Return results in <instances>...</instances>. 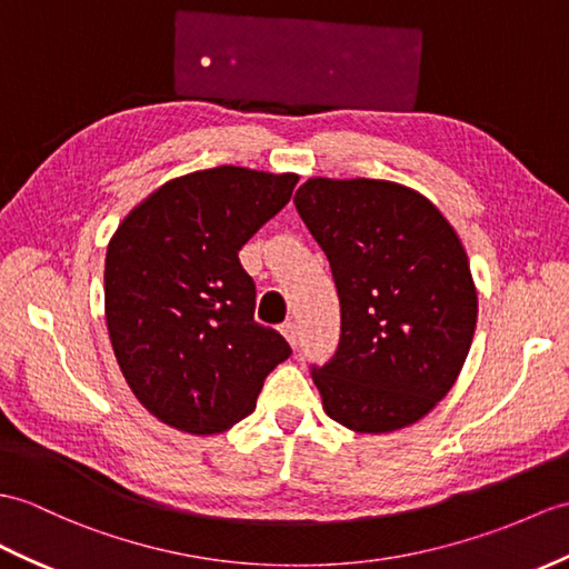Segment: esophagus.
<instances>
[{
    "instance_id": "34e87169",
    "label": "esophagus",
    "mask_w": 569,
    "mask_h": 569,
    "mask_svg": "<svg viewBox=\"0 0 569 569\" xmlns=\"http://www.w3.org/2000/svg\"><path fill=\"white\" fill-rule=\"evenodd\" d=\"M281 332H283V337L288 339V345L296 349V347H298V327H296V322H290V320L283 322V325H281Z\"/></svg>"
}]
</instances>
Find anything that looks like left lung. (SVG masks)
Wrapping results in <instances>:
<instances>
[{
	"label": "left lung",
	"mask_w": 569,
	"mask_h": 569,
	"mask_svg": "<svg viewBox=\"0 0 569 569\" xmlns=\"http://www.w3.org/2000/svg\"><path fill=\"white\" fill-rule=\"evenodd\" d=\"M293 203L327 254L341 308L335 356L310 366L325 412L363 433L415 425L453 388L478 322L456 230L392 181L310 179Z\"/></svg>",
	"instance_id": "obj_1"
}]
</instances>
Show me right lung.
Masks as SVG:
<instances>
[{
  "label": "right lung",
  "mask_w": 569,
  "mask_h": 569,
  "mask_svg": "<svg viewBox=\"0 0 569 569\" xmlns=\"http://www.w3.org/2000/svg\"><path fill=\"white\" fill-rule=\"evenodd\" d=\"M296 174L193 171L130 210L106 249V325L140 405L164 425L218 433L254 412L290 356L254 320L257 286L237 252L290 201Z\"/></svg>",
  "instance_id": "obj_1"
}]
</instances>
